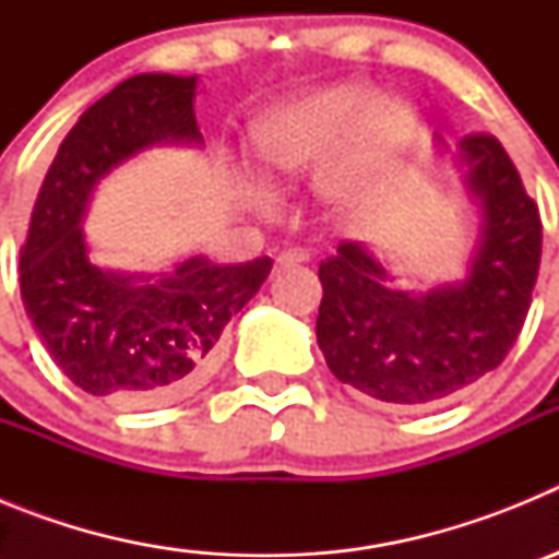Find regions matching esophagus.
Segmentation results:
<instances>
[{"mask_svg":"<svg viewBox=\"0 0 559 559\" xmlns=\"http://www.w3.org/2000/svg\"><path fill=\"white\" fill-rule=\"evenodd\" d=\"M310 254L305 249H285L276 254V269H288V265L296 263H308Z\"/></svg>","mask_w":559,"mask_h":559,"instance_id":"esophagus-1","label":"esophagus"}]
</instances>
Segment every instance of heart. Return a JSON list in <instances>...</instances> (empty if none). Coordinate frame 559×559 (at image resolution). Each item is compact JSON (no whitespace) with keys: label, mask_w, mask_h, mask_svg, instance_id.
I'll return each mask as SVG.
<instances>
[{"label":"heart","mask_w":559,"mask_h":559,"mask_svg":"<svg viewBox=\"0 0 559 559\" xmlns=\"http://www.w3.org/2000/svg\"><path fill=\"white\" fill-rule=\"evenodd\" d=\"M412 131V111L403 103L374 106L360 86H333L280 103L251 128L254 156L271 181H296L330 159L322 173L324 199L360 204L392 170ZM263 190H251V204L265 206Z\"/></svg>","instance_id":"b5f03b06"}]
</instances>
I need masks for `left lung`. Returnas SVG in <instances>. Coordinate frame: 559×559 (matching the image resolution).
Segmentation results:
<instances>
[{
	"mask_svg": "<svg viewBox=\"0 0 559 559\" xmlns=\"http://www.w3.org/2000/svg\"><path fill=\"white\" fill-rule=\"evenodd\" d=\"M462 159L481 204V240L462 283L406 294L358 243H341L319 265L324 360L341 383L380 403L428 406L462 392L507 358L530 313L543 243L537 204L490 133L464 136Z\"/></svg>",
	"mask_w": 559,
	"mask_h": 559,
	"instance_id": "obj_1",
	"label": "left lung"
}]
</instances>
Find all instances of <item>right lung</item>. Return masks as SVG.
<instances>
[{
  "label": "right lung",
  "instance_id": "1",
  "mask_svg": "<svg viewBox=\"0 0 559 559\" xmlns=\"http://www.w3.org/2000/svg\"><path fill=\"white\" fill-rule=\"evenodd\" d=\"M195 78L133 75L81 114L58 147L19 254L29 322L75 386L122 408L165 406L212 374L231 316L260 290L271 257L170 274H120L88 260L81 221L95 187L156 142H201Z\"/></svg>",
  "mask_w": 559,
  "mask_h": 559
}]
</instances>
